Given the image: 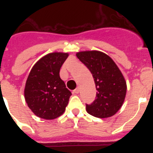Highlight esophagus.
Listing matches in <instances>:
<instances>
[{
    "instance_id": "esophagus-1",
    "label": "esophagus",
    "mask_w": 153,
    "mask_h": 153,
    "mask_svg": "<svg viewBox=\"0 0 153 153\" xmlns=\"http://www.w3.org/2000/svg\"><path fill=\"white\" fill-rule=\"evenodd\" d=\"M79 89L78 88V87H77V88H76L75 90H74V93H76V94H77V93H79Z\"/></svg>"
}]
</instances>
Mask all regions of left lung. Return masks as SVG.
<instances>
[{"label": "left lung", "instance_id": "1", "mask_svg": "<svg viewBox=\"0 0 153 153\" xmlns=\"http://www.w3.org/2000/svg\"><path fill=\"white\" fill-rule=\"evenodd\" d=\"M76 56L91 72L97 93L96 100L86 105V112L98 118L113 117L122 107L126 94V82L110 56L98 51L76 53Z\"/></svg>", "mask_w": 153, "mask_h": 153}]
</instances>
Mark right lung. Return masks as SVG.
Masks as SVG:
<instances>
[{"mask_svg":"<svg viewBox=\"0 0 153 153\" xmlns=\"http://www.w3.org/2000/svg\"><path fill=\"white\" fill-rule=\"evenodd\" d=\"M68 56V53H51L40 58L31 69L24 98L36 117L53 120L64 113L72 93L60 79V70Z\"/></svg>","mask_w":153,"mask_h":153,"instance_id":"right-lung-1","label":"right lung"}]
</instances>
